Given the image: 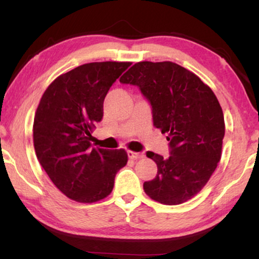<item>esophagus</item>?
Returning <instances> with one entry per match:
<instances>
[{"label":"esophagus","instance_id":"esophagus-1","mask_svg":"<svg viewBox=\"0 0 259 259\" xmlns=\"http://www.w3.org/2000/svg\"><path fill=\"white\" fill-rule=\"evenodd\" d=\"M127 154H128V158L133 159V160H137V159H140L144 157L143 153H139V152H133V151H128L127 152Z\"/></svg>","mask_w":259,"mask_h":259}]
</instances>
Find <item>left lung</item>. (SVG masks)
Masks as SVG:
<instances>
[{"mask_svg": "<svg viewBox=\"0 0 259 259\" xmlns=\"http://www.w3.org/2000/svg\"><path fill=\"white\" fill-rule=\"evenodd\" d=\"M136 84L150 101L153 125L166 133L169 155L153 152L158 173L144 183L151 199L179 205L199 193L217 168L225 134L224 114L218 99L196 74L171 61H143L120 77Z\"/></svg>", "mask_w": 259, "mask_h": 259, "instance_id": "left-lung-1", "label": "left lung"}]
</instances>
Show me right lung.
<instances>
[{
	"mask_svg": "<svg viewBox=\"0 0 259 259\" xmlns=\"http://www.w3.org/2000/svg\"><path fill=\"white\" fill-rule=\"evenodd\" d=\"M131 62L84 63L47 87L35 112L36 157L54 185L79 203L111 194L116 172L127 164L123 148L92 147L95 122L104 115L106 94Z\"/></svg>",
	"mask_w": 259,
	"mask_h": 259,
	"instance_id": "1",
	"label": "right lung"
}]
</instances>
